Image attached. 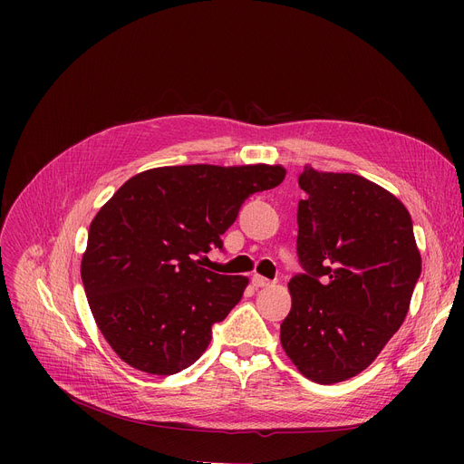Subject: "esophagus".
Wrapping results in <instances>:
<instances>
[{"instance_id": "esophagus-1", "label": "esophagus", "mask_w": 464, "mask_h": 464, "mask_svg": "<svg viewBox=\"0 0 464 464\" xmlns=\"http://www.w3.org/2000/svg\"><path fill=\"white\" fill-rule=\"evenodd\" d=\"M273 282L269 280V278H263V276H259V275H254L252 276V285L254 287H266V285H271Z\"/></svg>"}]
</instances>
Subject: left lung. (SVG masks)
<instances>
[{
  "mask_svg": "<svg viewBox=\"0 0 464 464\" xmlns=\"http://www.w3.org/2000/svg\"><path fill=\"white\" fill-rule=\"evenodd\" d=\"M297 210L304 275L289 280L291 310L280 343L315 383L357 376L402 325L421 256L406 207L353 173L306 165Z\"/></svg>",
  "mask_w": 464,
  "mask_h": 464,
  "instance_id": "left-lung-1",
  "label": "left lung"
}]
</instances>
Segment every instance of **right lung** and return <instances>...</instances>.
I'll list each match as a JSON object with an SVG mask.
<instances>
[{
    "label": "right lung",
    "mask_w": 464,
    "mask_h": 464,
    "mask_svg": "<svg viewBox=\"0 0 464 464\" xmlns=\"http://www.w3.org/2000/svg\"><path fill=\"white\" fill-rule=\"evenodd\" d=\"M282 165H175L142 170L90 224L81 276L93 320L130 367L169 376L198 361L246 276L201 266L222 248L240 205L276 188Z\"/></svg>",
    "instance_id": "add662e5"
}]
</instances>
